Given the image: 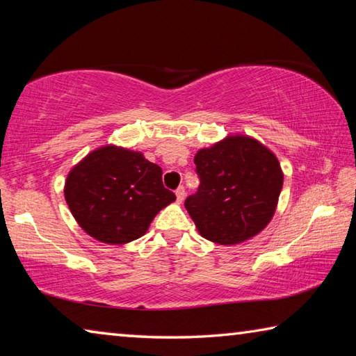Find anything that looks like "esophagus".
Wrapping results in <instances>:
<instances>
[{
  "mask_svg": "<svg viewBox=\"0 0 356 356\" xmlns=\"http://www.w3.org/2000/svg\"><path fill=\"white\" fill-rule=\"evenodd\" d=\"M175 194H177V200H178V202H183L184 197H186L184 186H179V188H178L177 191H175Z\"/></svg>",
  "mask_w": 356,
  "mask_h": 356,
  "instance_id": "34e87169",
  "label": "esophagus"
}]
</instances>
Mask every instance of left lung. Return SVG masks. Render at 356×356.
<instances>
[{
	"label": "left lung",
	"instance_id": "1",
	"mask_svg": "<svg viewBox=\"0 0 356 356\" xmlns=\"http://www.w3.org/2000/svg\"><path fill=\"white\" fill-rule=\"evenodd\" d=\"M199 189L184 207L200 235L238 244L264 230L281 194L284 175L276 156L257 140L230 136L194 157Z\"/></svg>",
	"mask_w": 356,
	"mask_h": 356
}]
</instances>
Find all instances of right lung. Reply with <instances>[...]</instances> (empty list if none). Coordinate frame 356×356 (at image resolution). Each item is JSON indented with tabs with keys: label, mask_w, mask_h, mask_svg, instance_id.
<instances>
[{
	"label": "right lung",
	"mask_w": 356,
	"mask_h": 356,
	"mask_svg": "<svg viewBox=\"0 0 356 356\" xmlns=\"http://www.w3.org/2000/svg\"><path fill=\"white\" fill-rule=\"evenodd\" d=\"M64 197L88 235L108 244L137 240L177 197L162 184V168L124 148L92 151L69 173Z\"/></svg>",
	"instance_id": "right-lung-1"
}]
</instances>
